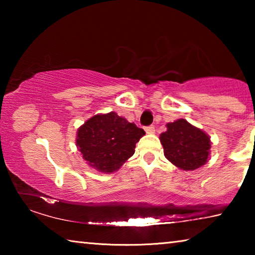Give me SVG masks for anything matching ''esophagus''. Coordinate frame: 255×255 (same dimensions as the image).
I'll return each instance as SVG.
<instances>
[{
  "mask_svg": "<svg viewBox=\"0 0 255 255\" xmlns=\"http://www.w3.org/2000/svg\"><path fill=\"white\" fill-rule=\"evenodd\" d=\"M145 131H146V133H154L155 132V127L153 126V125H150V126L145 127Z\"/></svg>",
  "mask_w": 255,
  "mask_h": 255,
  "instance_id": "1",
  "label": "esophagus"
}]
</instances>
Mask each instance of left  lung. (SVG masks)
Here are the masks:
<instances>
[{"label":"left lung","mask_w":255,"mask_h":255,"mask_svg":"<svg viewBox=\"0 0 255 255\" xmlns=\"http://www.w3.org/2000/svg\"><path fill=\"white\" fill-rule=\"evenodd\" d=\"M167 130L159 136L164 155L175 166L185 171L196 170L206 164L210 138L187 120L179 119L166 125Z\"/></svg>","instance_id":"1"}]
</instances>
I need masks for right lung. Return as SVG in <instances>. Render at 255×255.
I'll use <instances>...</instances> for the list:
<instances>
[{
	"instance_id": "obj_1",
	"label": "right lung",
	"mask_w": 255,
	"mask_h": 255,
	"mask_svg": "<svg viewBox=\"0 0 255 255\" xmlns=\"http://www.w3.org/2000/svg\"><path fill=\"white\" fill-rule=\"evenodd\" d=\"M144 129L116 112L97 115L77 130L76 146L89 165L105 173L117 171L135 153Z\"/></svg>"
}]
</instances>
